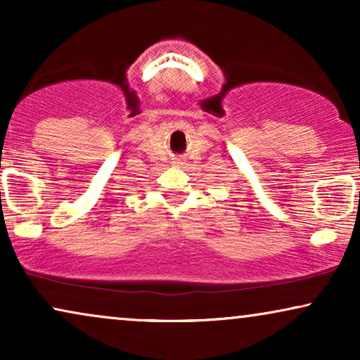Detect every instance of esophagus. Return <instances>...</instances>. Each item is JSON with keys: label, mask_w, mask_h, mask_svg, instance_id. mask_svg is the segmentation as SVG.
<instances>
[{"label": "esophagus", "mask_w": 360, "mask_h": 360, "mask_svg": "<svg viewBox=\"0 0 360 360\" xmlns=\"http://www.w3.org/2000/svg\"><path fill=\"white\" fill-rule=\"evenodd\" d=\"M172 164H174L175 167H181V165H184V160H180V159H175L174 162H172Z\"/></svg>", "instance_id": "1"}]
</instances>
